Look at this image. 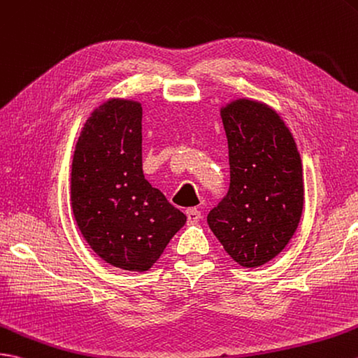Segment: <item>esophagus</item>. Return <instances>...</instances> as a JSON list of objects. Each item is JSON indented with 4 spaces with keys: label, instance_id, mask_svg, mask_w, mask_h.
Returning a JSON list of instances; mask_svg holds the SVG:
<instances>
[{
    "label": "esophagus",
    "instance_id": "34e87169",
    "mask_svg": "<svg viewBox=\"0 0 358 358\" xmlns=\"http://www.w3.org/2000/svg\"><path fill=\"white\" fill-rule=\"evenodd\" d=\"M186 217H187V222L194 224V222H198L199 220H201V212H199L198 209H187L186 210Z\"/></svg>",
    "mask_w": 358,
    "mask_h": 358
}]
</instances>
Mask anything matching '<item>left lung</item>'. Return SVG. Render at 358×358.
Wrapping results in <instances>:
<instances>
[{
  "mask_svg": "<svg viewBox=\"0 0 358 358\" xmlns=\"http://www.w3.org/2000/svg\"><path fill=\"white\" fill-rule=\"evenodd\" d=\"M230 185L207 215L213 235L247 268L276 257L303 209L302 160L292 132L270 106L239 99L224 106Z\"/></svg>",
  "mask_w": 358,
  "mask_h": 358,
  "instance_id": "1",
  "label": "left lung"
}]
</instances>
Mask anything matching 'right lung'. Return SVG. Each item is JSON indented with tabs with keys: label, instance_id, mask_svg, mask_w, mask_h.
<instances>
[{
	"label": "right lung",
	"instance_id": "1",
	"mask_svg": "<svg viewBox=\"0 0 358 358\" xmlns=\"http://www.w3.org/2000/svg\"><path fill=\"white\" fill-rule=\"evenodd\" d=\"M138 102L113 99L91 114L71 169V207L80 234L108 264L146 271L186 215L149 185L141 164Z\"/></svg>",
	"mask_w": 358,
	"mask_h": 358
}]
</instances>
